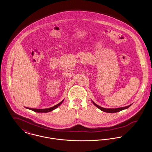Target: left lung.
<instances>
[{
  "mask_svg": "<svg viewBox=\"0 0 152 152\" xmlns=\"http://www.w3.org/2000/svg\"><path fill=\"white\" fill-rule=\"evenodd\" d=\"M92 102H93V104H94V105H95V107H96L98 108H99L100 110H102L103 112H107V113H115V112H118L121 111V110H124V109L128 108L129 107H130V106L132 105V104H130V105L127 106V107H121V108H102V107H99V105H98L97 104H96L94 101H92Z\"/></svg>",
  "mask_w": 152,
  "mask_h": 152,
  "instance_id": "obj_1",
  "label": "left lung"
}]
</instances>
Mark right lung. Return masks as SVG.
I'll return each instance as SVG.
<instances>
[{"label":"right lung","mask_w":152,"mask_h":152,"mask_svg":"<svg viewBox=\"0 0 152 152\" xmlns=\"http://www.w3.org/2000/svg\"><path fill=\"white\" fill-rule=\"evenodd\" d=\"M64 99H63L62 101H61L59 104H58L57 105L53 107H51V108H49L46 109H34V108H26L28 109H30L34 112H39V113H47V112H51L53 110H54L55 109L58 108L62 103L64 101Z\"/></svg>","instance_id":"obj_1"}]
</instances>
